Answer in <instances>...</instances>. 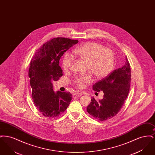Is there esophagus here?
I'll return each instance as SVG.
<instances>
[{"mask_svg": "<svg viewBox=\"0 0 155 155\" xmlns=\"http://www.w3.org/2000/svg\"><path fill=\"white\" fill-rule=\"evenodd\" d=\"M83 93L81 91H76L74 94V95H78V96H81L82 95Z\"/></svg>", "mask_w": 155, "mask_h": 155, "instance_id": "1", "label": "esophagus"}]
</instances>
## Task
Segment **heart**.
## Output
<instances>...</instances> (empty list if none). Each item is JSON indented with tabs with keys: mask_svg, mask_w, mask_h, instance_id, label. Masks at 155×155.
<instances>
[{
	"mask_svg": "<svg viewBox=\"0 0 155 155\" xmlns=\"http://www.w3.org/2000/svg\"><path fill=\"white\" fill-rule=\"evenodd\" d=\"M73 55L86 61V70L94 74L97 78L106 76L111 71L114 61V53L108 48H103V45L96 42H89L75 48ZM73 63V58L66 54L63 59V67L65 71H68ZM92 80L91 73L77 76L73 80L74 84L84 88L85 84Z\"/></svg>",
	"mask_w": 155,
	"mask_h": 155,
	"instance_id": "b5f03b06",
	"label": "heart"
}]
</instances>
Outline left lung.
<instances>
[{"instance_id": "left-lung-1", "label": "left lung", "mask_w": 155, "mask_h": 155, "mask_svg": "<svg viewBox=\"0 0 155 155\" xmlns=\"http://www.w3.org/2000/svg\"><path fill=\"white\" fill-rule=\"evenodd\" d=\"M131 68L128 59L125 64L114 70L95 83L92 88L102 91L103 98L99 101L92 97L87 107L90 115L100 121H105L115 116L120 110L128 95L131 82Z\"/></svg>"}]
</instances>
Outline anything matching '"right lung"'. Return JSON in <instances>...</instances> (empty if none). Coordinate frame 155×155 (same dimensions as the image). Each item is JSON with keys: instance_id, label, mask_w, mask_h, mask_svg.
<instances>
[{"instance_id": "add662e5", "label": "right lung", "mask_w": 155, "mask_h": 155, "mask_svg": "<svg viewBox=\"0 0 155 155\" xmlns=\"http://www.w3.org/2000/svg\"><path fill=\"white\" fill-rule=\"evenodd\" d=\"M78 42V40L54 38L45 43L31 61L28 75L32 97L37 109L49 118L58 117L66 110L72 99L70 92L53 89V81L63 75L59 60L64 53Z\"/></svg>"}]
</instances>
